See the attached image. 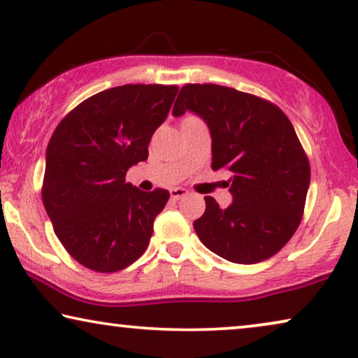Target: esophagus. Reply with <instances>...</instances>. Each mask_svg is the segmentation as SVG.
I'll use <instances>...</instances> for the list:
<instances>
[{
  "mask_svg": "<svg viewBox=\"0 0 358 358\" xmlns=\"http://www.w3.org/2000/svg\"><path fill=\"white\" fill-rule=\"evenodd\" d=\"M169 194H171V199H173V200H179V199H182V197H185V195H187V190L182 189V187H174V189L169 190Z\"/></svg>",
  "mask_w": 358,
  "mask_h": 358,
  "instance_id": "obj_1",
  "label": "esophagus"
}]
</instances>
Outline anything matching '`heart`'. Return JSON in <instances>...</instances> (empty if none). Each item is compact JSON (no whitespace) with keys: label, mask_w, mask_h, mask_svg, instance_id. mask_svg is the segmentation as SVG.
Returning a JSON list of instances; mask_svg holds the SVG:
<instances>
[{"label":"heart","mask_w":358,"mask_h":358,"mask_svg":"<svg viewBox=\"0 0 358 358\" xmlns=\"http://www.w3.org/2000/svg\"><path fill=\"white\" fill-rule=\"evenodd\" d=\"M187 119H189V117H187Z\"/></svg>","instance_id":"b5f03b06"}]
</instances>
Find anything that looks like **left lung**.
Masks as SVG:
<instances>
[{
	"mask_svg": "<svg viewBox=\"0 0 358 358\" xmlns=\"http://www.w3.org/2000/svg\"><path fill=\"white\" fill-rule=\"evenodd\" d=\"M194 112L212 135V169H228L233 203L205 197L194 229L205 246L236 264L277 254L296 231L310 187V161L288 117L261 97L218 85H185L173 115Z\"/></svg>",
	"mask_w": 358,
	"mask_h": 358,
	"instance_id": "left-lung-1",
	"label": "left lung"
}]
</instances>
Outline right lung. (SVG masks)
<instances>
[{
	"mask_svg": "<svg viewBox=\"0 0 358 358\" xmlns=\"http://www.w3.org/2000/svg\"><path fill=\"white\" fill-rule=\"evenodd\" d=\"M178 86L124 85L76 106L47 146L43 207L68 254L94 272H117L148 248L169 192H143L125 174L148 159Z\"/></svg>",
	"mask_w": 358,
	"mask_h": 358,
	"instance_id": "right-lung-1",
	"label": "right lung"
}]
</instances>
